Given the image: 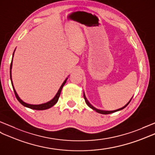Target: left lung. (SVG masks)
Masks as SVG:
<instances>
[{"label":"left lung","instance_id":"8db88e82","mask_svg":"<svg viewBox=\"0 0 155 155\" xmlns=\"http://www.w3.org/2000/svg\"><path fill=\"white\" fill-rule=\"evenodd\" d=\"M84 99H85V103H86V104H87L88 106H89L91 108H92L93 110H95L97 112H98V113H100V114H111V113H113V112H117V111H119V110H122V109H124V108L126 107L127 106L128 104H129V103H130L131 100L132 99V98H131V99H130V101L129 102H128V103L125 105V106L123 107L122 108H119V109H117V110H115L107 111V110H99V109H97V108H95L94 107H93L92 105L89 103V102L87 101V98L85 97V93H84Z\"/></svg>","mask_w":155,"mask_h":155}]
</instances>
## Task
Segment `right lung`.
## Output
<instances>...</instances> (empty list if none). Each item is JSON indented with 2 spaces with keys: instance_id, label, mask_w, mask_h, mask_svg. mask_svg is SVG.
Segmentation results:
<instances>
[{
  "instance_id": "1",
  "label": "right lung",
  "mask_w": 155,
  "mask_h": 155,
  "mask_svg": "<svg viewBox=\"0 0 155 155\" xmlns=\"http://www.w3.org/2000/svg\"><path fill=\"white\" fill-rule=\"evenodd\" d=\"M15 51V50H14ZM14 51L13 52V56H14ZM13 56H12V62H11V64H10V80H11V83H12V87H13V89H14V93H15V95H16V99H18V101L20 102V103L23 105V106L25 107H28V108H29L31 109H33V110H46V109H48V108H50L51 107H53L54 105L57 103L58 101V99H59V97L60 95V93H61V91H62V89L63 87V86L65 85L66 82V80H68V78L66 79V80H64V81L63 82V84H62V85L60 86V87L59 89V90L58 91L57 93H56V95L54 96V97L52 99L51 101L47 102V103H43V104H28V103H25V102H24L22 100L20 99V98L18 97V94L16 91V90H15L14 86H13V84H12V71H11V70H12V60H13Z\"/></svg>"
}]
</instances>
